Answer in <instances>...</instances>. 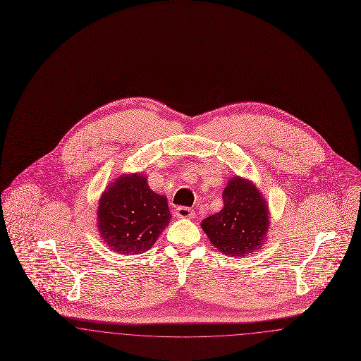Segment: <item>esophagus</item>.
<instances>
[{
    "mask_svg": "<svg viewBox=\"0 0 361 361\" xmlns=\"http://www.w3.org/2000/svg\"><path fill=\"white\" fill-rule=\"evenodd\" d=\"M193 216H195V212L188 207H178L176 209V218H178V219H190Z\"/></svg>",
    "mask_w": 361,
    "mask_h": 361,
    "instance_id": "1",
    "label": "esophagus"
}]
</instances>
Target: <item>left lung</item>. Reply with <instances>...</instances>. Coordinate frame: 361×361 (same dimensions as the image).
I'll return each instance as SVG.
<instances>
[{
  "mask_svg": "<svg viewBox=\"0 0 361 361\" xmlns=\"http://www.w3.org/2000/svg\"><path fill=\"white\" fill-rule=\"evenodd\" d=\"M222 197L224 208L202 222L203 231L224 255H253L268 240L271 222L265 197L253 181L240 176L228 180Z\"/></svg>",
  "mask_w": 361,
  "mask_h": 361,
  "instance_id": "obj_1",
  "label": "left lung"
}]
</instances>
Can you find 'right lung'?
<instances>
[{
    "instance_id": "1",
    "label": "right lung",
    "mask_w": 361,
    "mask_h": 361,
    "mask_svg": "<svg viewBox=\"0 0 361 361\" xmlns=\"http://www.w3.org/2000/svg\"><path fill=\"white\" fill-rule=\"evenodd\" d=\"M171 218L168 199L150 189L147 177L127 173L102 193L97 230L114 253L139 255L152 249Z\"/></svg>"
}]
</instances>
